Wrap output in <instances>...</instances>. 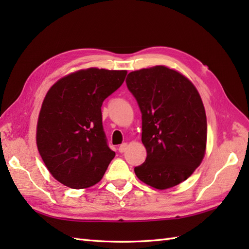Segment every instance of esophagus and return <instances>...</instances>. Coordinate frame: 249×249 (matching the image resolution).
<instances>
[{
    "mask_svg": "<svg viewBox=\"0 0 249 249\" xmlns=\"http://www.w3.org/2000/svg\"><path fill=\"white\" fill-rule=\"evenodd\" d=\"M126 150H127V143H122L119 146V152L120 153H124Z\"/></svg>",
    "mask_w": 249,
    "mask_h": 249,
    "instance_id": "1",
    "label": "esophagus"
}]
</instances>
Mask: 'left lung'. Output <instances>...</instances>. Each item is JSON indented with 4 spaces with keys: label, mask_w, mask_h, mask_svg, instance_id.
<instances>
[{
    "label": "left lung",
    "mask_w": 249,
    "mask_h": 249,
    "mask_svg": "<svg viewBox=\"0 0 249 249\" xmlns=\"http://www.w3.org/2000/svg\"><path fill=\"white\" fill-rule=\"evenodd\" d=\"M126 84L141 111L146 149L136 176L156 189L176 186L192 176L205 154L202 99L186 77L161 65L129 72Z\"/></svg>",
    "instance_id": "obj_1"
}]
</instances>
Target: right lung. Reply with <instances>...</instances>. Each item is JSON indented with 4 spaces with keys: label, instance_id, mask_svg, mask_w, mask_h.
<instances>
[{
    "label": "right lung",
    "instance_id": "add662e5",
    "mask_svg": "<svg viewBox=\"0 0 249 249\" xmlns=\"http://www.w3.org/2000/svg\"><path fill=\"white\" fill-rule=\"evenodd\" d=\"M126 73L81 70L60 79L46 94L37 122V149L52 177L65 186H93L114 158L103 127L102 105Z\"/></svg>",
    "mask_w": 249,
    "mask_h": 249
}]
</instances>
